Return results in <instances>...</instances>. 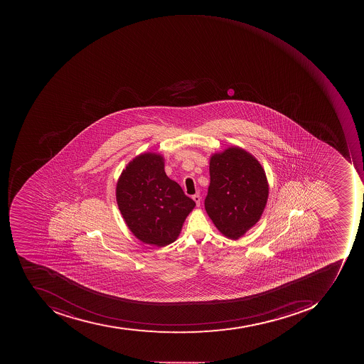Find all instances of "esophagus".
I'll return each mask as SVG.
<instances>
[{
	"label": "esophagus",
	"mask_w": 364,
	"mask_h": 364,
	"mask_svg": "<svg viewBox=\"0 0 364 364\" xmlns=\"http://www.w3.org/2000/svg\"><path fill=\"white\" fill-rule=\"evenodd\" d=\"M193 201L196 202V205H197V207H199L200 202H201V197H200L199 195H193Z\"/></svg>",
	"instance_id": "34e87169"
}]
</instances>
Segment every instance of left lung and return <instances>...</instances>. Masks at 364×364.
Instances as JSON below:
<instances>
[{
    "instance_id": "1",
    "label": "left lung",
    "mask_w": 364,
    "mask_h": 364,
    "mask_svg": "<svg viewBox=\"0 0 364 364\" xmlns=\"http://www.w3.org/2000/svg\"><path fill=\"white\" fill-rule=\"evenodd\" d=\"M268 193L262 165L246 151L230 148L210 159L205 211L228 237L237 240L258 222Z\"/></svg>"
}]
</instances>
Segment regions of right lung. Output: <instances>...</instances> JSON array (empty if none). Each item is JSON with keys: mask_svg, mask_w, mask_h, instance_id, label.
<instances>
[{"mask_svg": "<svg viewBox=\"0 0 364 364\" xmlns=\"http://www.w3.org/2000/svg\"><path fill=\"white\" fill-rule=\"evenodd\" d=\"M116 197L134 235L159 247L176 240L196 205L181 186L167 177L164 159L155 153L139 155L127 165L117 183Z\"/></svg>", "mask_w": 364, "mask_h": 364, "instance_id": "add662e5", "label": "right lung"}]
</instances>
